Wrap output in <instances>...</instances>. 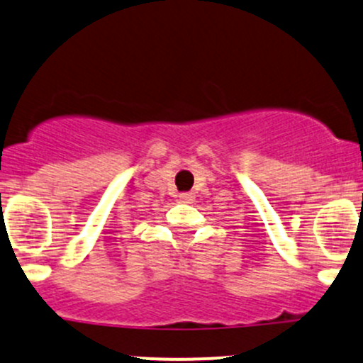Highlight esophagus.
<instances>
[{"label":"esophagus","mask_w":363,"mask_h":363,"mask_svg":"<svg viewBox=\"0 0 363 363\" xmlns=\"http://www.w3.org/2000/svg\"><path fill=\"white\" fill-rule=\"evenodd\" d=\"M194 194L192 192H183V194H180V196H178V201H180V203H186V204H190V203H194Z\"/></svg>","instance_id":"1"}]
</instances>
